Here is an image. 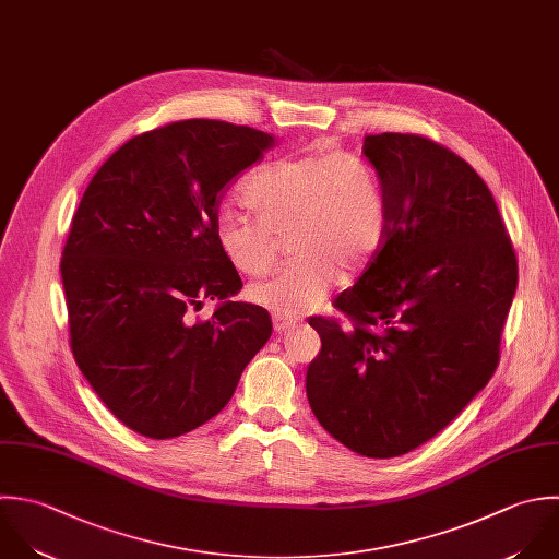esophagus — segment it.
<instances>
[{
	"label": "esophagus",
	"instance_id": "34e87169",
	"mask_svg": "<svg viewBox=\"0 0 559 559\" xmlns=\"http://www.w3.org/2000/svg\"><path fill=\"white\" fill-rule=\"evenodd\" d=\"M272 322H274V331H276V333H289L292 329H296V326H298V322H296V320H292V318H283V316H274V318H272Z\"/></svg>",
	"mask_w": 559,
	"mask_h": 559
}]
</instances>
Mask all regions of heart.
Returning a JSON list of instances; mask_svg holds the SVG:
<instances>
[{"instance_id":"obj_1","label":"heart","mask_w":559,"mask_h":559,"mask_svg":"<svg viewBox=\"0 0 559 559\" xmlns=\"http://www.w3.org/2000/svg\"><path fill=\"white\" fill-rule=\"evenodd\" d=\"M254 217L222 211L215 241L226 261L246 276L265 274L276 259L278 235L294 254L248 296L278 313L316 309L337 274L353 278L379 252L388 211L377 169L348 150H322L278 158L259 167L243 185Z\"/></svg>"}]
</instances>
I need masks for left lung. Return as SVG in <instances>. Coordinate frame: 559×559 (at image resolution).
I'll return each mask as SVG.
<instances>
[{"label":"left lung","mask_w":559,"mask_h":559,"mask_svg":"<svg viewBox=\"0 0 559 559\" xmlns=\"http://www.w3.org/2000/svg\"><path fill=\"white\" fill-rule=\"evenodd\" d=\"M388 228L359 281L335 298L350 318H311L307 370L318 423L350 451L388 460L436 438L488 385L519 263L481 176L449 147L383 132L364 139Z\"/></svg>","instance_id":"8db88e82"}]
</instances>
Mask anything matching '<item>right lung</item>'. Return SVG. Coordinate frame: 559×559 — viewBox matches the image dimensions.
Returning a JSON list of instances; mask_svg holds the SVG:
<instances>
[{
  "mask_svg": "<svg viewBox=\"0 0 559 559\" xmlns=\"http://www.w3.org/2000/svg\"><path fill=\"white\" fill-rule=\"evenodd\" d=\"M276 139L185 119L126 141L91 178L60 259L73 359L128 429L169 440L217 416L272 335L233 302L237 270L215 241L224 189ZM222 299L193 323L190 311Z\"/></svg>",
  "mask_w": 559,
  "mask_h": 559,
  "instance_id": "right-lung-1",
  "label": "right lung"
}]
</instances>
